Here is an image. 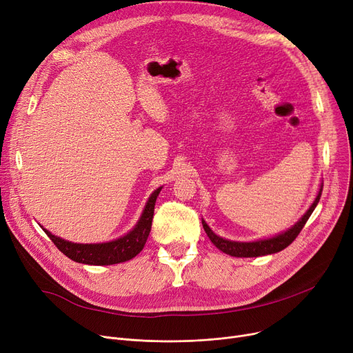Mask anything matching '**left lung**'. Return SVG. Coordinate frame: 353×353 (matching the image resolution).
I'll return each instance as SVG.
<instances>
[{"instance_id":"1","label":"left lung","mask_w":353,"mask_h":353,"mask_svg":"<svg viewBox=\"0 0 353 353\" xmlns=\"http://www.w3.org/2000/svg\"><path fill=\"white\" fill-rule=\"evenodd\" d=\"M322 189L323 184L319 189V193L314 199V201L312 203V206L309 208V210L302 216V219L296 223L294 226H292L289 230L277 234L274 237L270 239H263V240H256V242H232V240L223 239L217 236L216 233L212 232V229L208 226V223L205 220H201V225L205 232L208 233L209 239L212 240V243L223 253L230 254V256H236V257H257V256H266V254H272V253H277L283 250L285 248H288L293 240L298 237V234L301 233V230L303 229V226L306 225L307 219L310 217V214L313 213L314 208L318 206L321 194H322Z\"/></svg>"}]
</instances>
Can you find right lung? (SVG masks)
I'll return each instance as SVG.
<instances>
[{"mask_svg": "<svg viewBox=\"0 0 353 353\" xmlns=\"http://www.w3.org/2000/svg\"><path fill=\"white\" fill-rule=\"evenodd\" d=\"M160 190L161 188L154 190L152 196L148 197L147 205L134 229L130 230L125 236L120 239L111 240V242L92 243V245L71 243L61 237L51 234L46 229L43 230L52 240V243L59 248V250L63 252L74 262L84 263V265L104 266V265H116V263L130 261V259H133L143 250L147 242V237L150 234L153 214H154V205Z\"/></svg>", "mask_w": 353, "mask_h": 353, "instance_id": "1", "label": "right lung"}]
</instances>
